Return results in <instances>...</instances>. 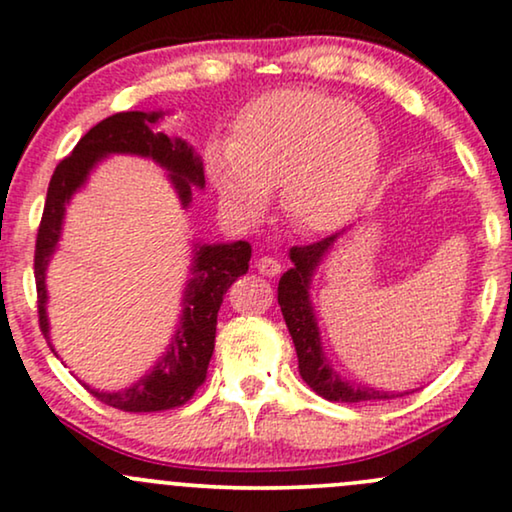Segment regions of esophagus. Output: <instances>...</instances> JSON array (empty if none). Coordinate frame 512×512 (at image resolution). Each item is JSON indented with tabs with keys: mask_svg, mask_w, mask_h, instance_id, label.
Here are the masks:
<instances>
[{
	"mask_svg": "<svg viewBox=\"0 0 512 512\" xmlns=\"http://www.w3.org/2000/svg\"><path fill=\"white\" fill-rule=\"evenodd\" d=\"M257 271L264 276H276V274H281V262H278L276 257L264 255L257 260Z\"/></svg>",
	"mask_w": 512,
	"mask_h": 512,
	"instance_id": "34e87169",
	"label": "esophagus"
}]
</instances>
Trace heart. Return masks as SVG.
<instances>
[{"instance_id": "heart-1", "label": "heart", "mask_w": 512, "mask_h": 512, "mask_svg": "<svg viewBox=\"0 0 512 512\" xmlns=\"http://www.w3.org/2000/svg\"><path fill=\"white\" fill-rule=\"evenodd\" d=\"M380 160L375 122L316 89H278L252 101L229 144L205 148L210 181L231 215L255 222L278 189L283 215L304 234L352 222L378 181Z\"/></svg>"}]
</instances>
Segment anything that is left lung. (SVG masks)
Masks as SVG:
<instances>
[{
    "mask_svg": "<svg viewBox=\"0 0 512 512\" xmlns=\"http://www.w3.org/2000/svg\"><path fill=\"white\" fill-rule=\"evenodd\" d=\"M345 234H333L323 238L319 243L302 245V248H290V267L286 274L278 281V304H281L283 319L293 338L295 352H297V368H300L302 380L319 397L328 401H345V404H359V401H378V399H394L404 397L409 392H385L375 390L371 385L349 383L347 378L335 371L331 359L326 357L321 345L319 323H316L314 304L309 297V288H312V276L319 269V264L326 260L328 252L338 238Z\"/></svg>",
    "mask_w": 512,
    "mask_h": 512,
    "instance_id": "obj_1",
    "label": "left lung"
}]
</instances>
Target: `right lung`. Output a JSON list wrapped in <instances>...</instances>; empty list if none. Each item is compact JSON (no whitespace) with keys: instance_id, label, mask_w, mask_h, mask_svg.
<instances>
[{"instance_id":"1","label":"right lung","mask_w":512,"mask_h":512,"mask_svg":"<svg viewBox=\"0 0 512 512\" xmlns=\"http://www.w3.org/2000/svg\"><path fill=\"white\" fill-rule=\"evenodd\" d=\"M163 111L115 113L101 120L77 141L73 153L58 163L49 181L47 203H44L40 231L35 245V283H37V314L44 338L49 340L47 316V267L61 241L63 217L70 198L87 184L89 174L103 158L113 153L141 155L158 163L170 177L181 208H189L193 186L203 189V160L179 137H167L158 132ZM252 248L248 241L236 243H196L193 245L191 278L186 281L181 297V319L167 352L155 361L146 375L120 392H101L84 385L96 399L113 409L129 413L165 411L186 404L193 392L203 385L208 364L215 352L217 312L222 307L226 290L238 276L248 271ZM51 347V342H49ZM56 354V349L51 347Z\"/></svg>"}]
</instances>
